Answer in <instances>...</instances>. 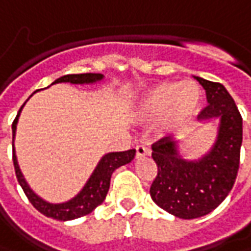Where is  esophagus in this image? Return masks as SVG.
Segmentation results:
<instances>
[{
    "instance_id": "34e87169",
    "label": "esophagus",
    "mask_w": 251,
    "mask_h": 251,
    "mask_svg": "<svg viewBox=\"0 0 251 251\" xmlns=\"http://www.w3.org/2000/svg\"><path fill=\"white\" fill-rule=\"evenodd\" d=\"M151 154V150L144 146H137L136 147V159H140L143 156H147V155Z\"/></svg>"
}]
</instances>
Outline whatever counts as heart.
Returning <instances> with one entry per match:
<instances>
[{"label":"heart","mask_w":251,"mask_h":251,"mask_svg":"<svg viewBox=\"0 0 251 251\" xmlns=\"http://www.w3.org/2000/svg\"><path fill=\"white\" fill-rule=\"evenodd\" d=\"M201 105L202 90L197 82H162L137 99L133 115L141 122L156 121L154 133L158 137H166L190 125Z\"/></svg>","instance_id":"1"}]
</instances>
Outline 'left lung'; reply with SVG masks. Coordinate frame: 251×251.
<instances>
[{
	"label": "left lung",
	"mask_w": 251,
	"mask_h": 251,
	"mask_svg": "<svg viewBox=\"0 0 251 251\" xmlns=\"http://www.w3.org/2000/svg\"><path fill=\"white\" fill-rule=\"evenodd\" d=\"M203 86L209 105L201 121L220 118L217 139L211 150L195 161L184 159L170 137L152 144L158 175L150 188L155 203L178 219L192 220L209 214L232 190L239 170L242 117L224 85L195 76Z\"/></svg>",
	"instance_id": "left-lung-1"
}]
</instances>
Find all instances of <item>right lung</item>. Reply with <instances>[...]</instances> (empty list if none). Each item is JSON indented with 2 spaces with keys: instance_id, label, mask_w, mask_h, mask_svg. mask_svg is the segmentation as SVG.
Returning a JSON list of instances; mask_svg holds the SVG:
<instances>
[{
  "instance_id": "add662e5",
  "label": "right lung",
  "mask_w": 251,
  "mask_h": 251,
  "mask_svg": "<svg viewBox=\"0 0 251 251\" xmlns=\"http://www.w3.org/2000/svg\"><path fill=\"white\" fill-rule=\"evenodd\" d=\"M103 78V74H95V73L68 74V75H63L60 78H57L53 83L70 82L75 83V85H83V83H96L99 81H101ZM25 104L20 107L18 115H16V118L13 121V124H12V147H13L15 173H16L20 187L25 191V197L28 198V201L31 202V204L37 210L42 213L44 216L50 217V219L68 221V220L78 219V217H82V216L89 214L90 211L95 210L99 204L103 203V201L105 199V195H107V192L110 190V180H111L112 172L115 169L121 168V166H124L126 163L132 162L134 155H136V150H127V151H121V152H108V154H105L99 161L97 166L93 170V173L90 175L86 184L82 187V190L79 191L75 197L71 198L67 202H63V203H50V202H47L45 199L38 197L30 188V185L27 184L25 176H23L22 170L19 168L18 158H16V154H15V144L13 143H15V136H16V126H18L19 117H20V112L23 110Z\"/></svg>"
}]
</instances>
